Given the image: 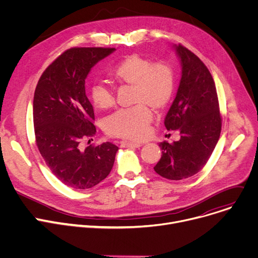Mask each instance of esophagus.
I'll return each instance as SVG.
<instances>
[{
  "label": "esophagus",
  "instance_id": "esophagus-1",
  "mask_svg": "<svg viewBox=\"0 0 258 258\" xmlns=\"http://www.w3.org/2000/svg\"><path fill=\"white\" fill-rule=\"evenodd\" d=\"M142 143H131V142H120V147L123 148H140Z\"/></svg>",
  "mask_w": 258,
  "mask_h": 258
}]
</instances>
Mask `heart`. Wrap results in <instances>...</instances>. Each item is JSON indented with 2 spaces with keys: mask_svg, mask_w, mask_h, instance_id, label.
Instances as JSON below:
<instances>
[{
  "mask_svg": "<svg viewBox=\"0 0 258 258\" xmlns=\"http://www.w3.org/2000/svg\"><path fill=\"white\" fill-rule=\"evenodd\" d=\"M111 77L118 84L133 86V108L116 111L106 120V132L114 138L140 141L144 139L152 122L148 105L155 111L164 109L173 98L175 73L171 66L157 62L138 54L125 57L111 70ZM89 97L96 108L106 110L114 105L112 90L98 82L89 89Z\"/></svg>",
  "mask_w": 258,
  "mask_h": 258,
  "instance_id": "b5f03b06",
  "label": "heart"
}]
</instances>
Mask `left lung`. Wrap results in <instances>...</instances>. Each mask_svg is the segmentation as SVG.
I'll return each mask as SVG.
<instances>
[{
  "label": "left lung",
  "instance_id": "obj_1",
  "mask_svg": "<svg viewBox=\"0 0 258 258\" xmlns=\"http://www.w3.org/2000/svg\"><path fill=\"white\" fill-rule=\"evenodd\" d=\"M180 59L181 79L176 98L164 118L168 130L180 140L162 142L155 172L170 180L185 179L202 170L220 139L222 117L215 81L198 56L183 45H174Z\"/></svg>",
  "mask_w": 258,
  "mask_h": 258
}]
</instances>
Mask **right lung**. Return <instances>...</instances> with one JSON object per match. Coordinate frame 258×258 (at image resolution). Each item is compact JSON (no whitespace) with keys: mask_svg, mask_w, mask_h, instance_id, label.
<instances>
[{"mask_svg":"<svg viewBox=\"0 0 258 258\" xmlns=\"http://www.w3.org/2000/svg\"><path fill=\"white\" fill-rule=\"evenodd\" d=\"M114 48H72L45 69L35 88V142L58 180L76 189L92 188L107 177L118 148L107 142L83 149L96 134L93 105L85 94L92 68Z\"/></svg>","mask_w":258,"mask_h":258,"instance_id":"right-lung-1","label":"right lung"}]
</instances>
